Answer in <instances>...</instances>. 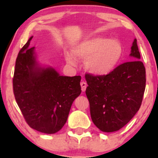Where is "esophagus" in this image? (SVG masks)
Instances as JSON below:
<instances>
[{"instance_id":"obj_1","label":"esophagus","mask_w":158,"mask_h":158,"mask_svg":"<svg viewBox=\"0 0 158 158\" xmlns=\"http://www.w3.org/2000/svg\"><path fill=\"white\" fill-rule=\"evenodd\" d=\"M80 85L81 87V90H82V91H85V90H86V88H87V83L85 82V81H81Z\"/></svg>"}]
</instances>
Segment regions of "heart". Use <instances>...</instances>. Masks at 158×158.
I'll return each mask as SVG.
<instances>
[{
    "mask_svg": "<svg viewBox=\"0 0 158 158\" xmlns=\"http://www.w3.org/2000/svg\"><path fill=\"white\" fill-rule=\"evenodd\" d=\"M72 52L77 59H85V68L88 71L99 77L112 73L123 56V45L118 40L101 36L83 39L73 47ZM74 56L67 52V62L71 65L77 64V59Z\"/></svg>",
    "mask_w": 158,
    "mask_h": 158,
    "instance_id": "heart-1",
    "label": "heart"
}]
</instances>
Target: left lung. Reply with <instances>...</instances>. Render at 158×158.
<instances>
[{"instance_id":"1","label":"left lung","mask_w":158,"mask_h":158,"mask_svg":"<svg viewBox=\"0 0 158 158\" xmlns=\"http://www.w3.org/2000/svg\"><path fill=\"white\" fill-rule=\"evenodd\" d=\"M131 49L133 61L119 65L110 74L103 77L85 74L90 117L102 131H118L140 108L146 88V68L139 60L137 39Z\"/></svg>"}]
</instances>
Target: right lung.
Masks as SVG:
<instances>
[{"mask_svg":"<svg viewBox=\"0 0 158 158\" xmlns=\"http://www.w3.org/2000/svg\"><path fill=\"white\" fill-rule=\"evenodd\" d=\"M30 37L21 49L12 79L16 102L27 124L36 131L55 134L68 119L72 103L81 94L80 76L63 77L52 68H41Z\"/></svg>","mask_w":158,"mask_h":158,"instance_id":"1","label":"right lung"}]
</instances>
